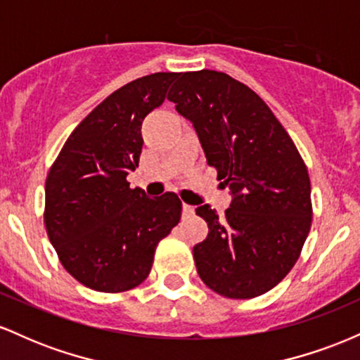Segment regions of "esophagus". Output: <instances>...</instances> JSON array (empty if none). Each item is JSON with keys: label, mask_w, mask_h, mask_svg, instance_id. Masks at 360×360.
I'll return each instance as SVG.
<instances>
[{"label": "esophagus", "mask_w": 360, "mask_h": 360, "mask_svg": "<svg viewBox=\"0 0 360 360\" xmlns=\"http://www.w3.org/2000/svg\"><path fill=\"white\" fill-rule=\"evenodd\" d=\"M193 213H194V208L191 205H183V217L184 218L193 217Z\"/></svg>", "instance_id": "esophagus-1"}]
</instances>
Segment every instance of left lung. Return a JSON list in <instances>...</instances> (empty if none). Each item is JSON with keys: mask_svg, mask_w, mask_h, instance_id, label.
<instances>
[{"mask_svg": "<svg viewBox=\"0 0 360 360\" xmlns=\"http://www.w3.org/2000/svg\"><path fill=\"white\" fill-rule=\"evenodd\" d=\"M167 100L193 123L206 162L232 194L223 220L210 205L196 208L208 223V237L193 247L198 274L225 298L264 295L292 269L311 226L298 148L262 98L225 72H181Z\"/></svg>", "mask_w": 360, "mask_h": 360, "instance_id": "obj_1", "label": "left lung"}]
</instances>
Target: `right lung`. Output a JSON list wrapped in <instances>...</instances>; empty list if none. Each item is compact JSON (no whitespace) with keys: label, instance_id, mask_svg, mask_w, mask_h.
<instances>
[{"label":"right lung","instance_id":"add662e5","mask_svg":"<svg viewBox=\"0 0 360 360\" xmlns=\"http://www.w3.org/2000/svg\"><path fill=\"white\" fill-rule=\"evenodd\" d=\"M177 76L155 72L111 93L74 128L49 171V238L64 269L94 291L143 283L157 243L181 220L176 193L148 198L127 181L139 167L143 118L162 105Z\"/></svg>","mask_w":360,"mask_h":360}]
</instances>
